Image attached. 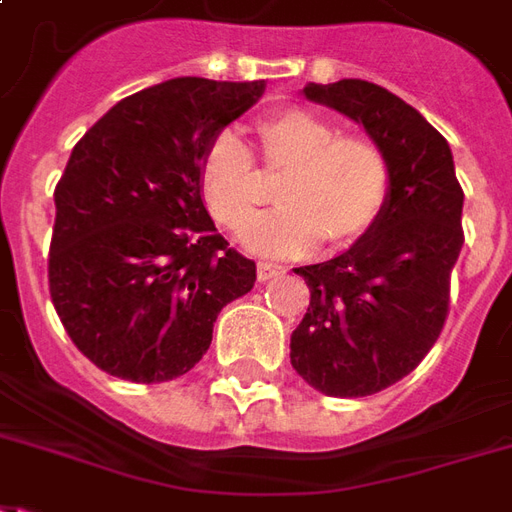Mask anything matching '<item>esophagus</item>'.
<instances>
[{
    "label": "esophagus",
    "mask_w": 512,
    "mask_h": 512,
    "mask_svg": "<svg viewBox=\"0 0 512 512\" xmlns=\"http://www.w3.org/2000/svg\"><path fill=\"white\" fill-rule=\"evenodd\" d=\"M286 272V267H280V264H270V261H259V267H256V278L261 280V283H267V280L278 278V275H283Z\"/></svg>",
    "instance_id": "1"
}]
</instances>
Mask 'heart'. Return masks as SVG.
Returning a JSON list of instances; mask_svg holds the SVG:
<instances>
[{"mask_svg": "<svg viewBox=\"0 0 512 512\" xmlns=\"http://www.w3.org/2000/svg\"><path fill=\"white\" fill-rule=\"evenodd\" d=\"M256 134L261 172L232 129L215 134L199 167L207 210L237 237L248 232L269 198L263 179L284 178L281 210L248 234L253 251L294 256L321 237L332 248H345L375 224L388 197V161L378 142L364 134H337L329 118L305 107L272 110Z\"/></svg>", "mask_w": 512, "mask_h": 512, "instance_id": "heart-1", "label": "heart"}]
</instances>
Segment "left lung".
<instances>
[{"instance_id": "left-lung-1", "label": "left lung", "mask_w": 512, "mask_h": 512, "mask_svg": "<svg viewBox=\"0 0 512 512\" xmlns=\"http://www.w3.org/2000/svg\"><path fill=\"white\" fill-rule=\"evenodd\" d=\"M302 94L378 142L388 197L348 251L294 270L310 307L291 334V367L326 397H370L416 370L443 332L464 191L443 134L397 94L356 78Z\"/></svg>"}]
</instances>
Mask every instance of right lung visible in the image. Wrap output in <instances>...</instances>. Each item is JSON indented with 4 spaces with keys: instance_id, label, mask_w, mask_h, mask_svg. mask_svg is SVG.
Instances as JSON below:
<instances>
[{
    "instance_id": "right-lung-1",
    "label": "right lung",
    "mask_w": 512,
    "mask_h": 512,
    "mask_svg": "<svg viewBox=\"0 0 512 512\" xmlns=\"http://www.w3.org/2000/svg\"><path fill=\"white\" fill-rule=\"evenodd\" d=\"M264 86L164 80L110 107L72 148L53 191L48 283L72 343L107 375H186L218 313L256 283V264L207 213L199 167Z\"/></svg>"
}]
</instances>
